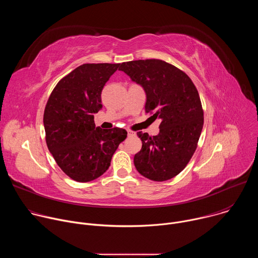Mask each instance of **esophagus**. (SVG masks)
<instances>
[{
    "instance_id": "esophagus-1",
    "label": "esophagus",
    "mask_w": 258,
    "mask_h": 258,
    "mask_svg": "<svg viewBox=\"0 0 258 258\" xmlns=\"http://www.w3.org/2000/svg\"><path fill=\"white\" fill-rule=\"evenodd\" d=\"M136 134H135V132H133V131H127V136L128 137H133V136H135Z\"/></svg>"
}]
</instances>
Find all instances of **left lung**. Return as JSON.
<instances>
[{
  "label": "left lung",
  "mask_w": 258,
  "mask_h": 258,
  "mask_svg": "<svg viewBox=\"0 0 258 258\" xmlns=\"http://www.w3.org/2000/svg\"><path fill=\"white\" fill-rule=\"evenodd\" d=\"M119 70L143 87L146 113L160 118L159 134L139 132L142 149L134 157L145 177L163 181L177 175L192 158L203 127L198 91L185 72L158 59L123 62Z\"/></svg>",
  "instance_id": "8db88e82"
}]
</instances>
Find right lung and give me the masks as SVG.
I'll return each mask as SVG.
<instances>
[{
  "mask_svg": "<svg viewBox=\"0 0 258 258\" xmlns=\"http://www.w3.org/2000/svg\"><path fill=\"white\" fill-rule=\"evenodd\" d=\"M120 63H87L77 67L54 88L44 112L46 143L58 166L70 178L87 182L110 166L126 131L102 130L94 114L102 108L105 84Z\"/></svg>",
  "mask_w": 258,
  "mask_h": 258,
  "instance_id": "right-lung-1",
  "label": "right lung"
}]
</instances>
